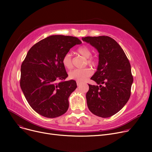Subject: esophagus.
<instances>
[{
	"mask_svg": "<svg viewBox=\"0 0 152 152\" xmlns=\"http://www.w3.org/2000/svg\"><path fill=\"white\" fill-rule=\"evenodd\" d=\"M76 83H77V86H80V85L82 84V83H81V82H78V81H77Z\"/></svg>",
	"mask_w": 152,
	"mask_h": 152,
	"instance_id": "34e87169",
	"label": "esophagus"
}]
</instances>
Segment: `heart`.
I'll return each instance as SVG.
<instances>
[{"mask_svg": "<svg viewBox=\"0 0 152 152\" xmlns=\"http://www.w3.org/2000/svg\"><path fill=\"white\" fill-rule=\"evenodd\" d=\"M77 52L86 58V64H88L91 66H95L97 64V58L91 56L92 53L90 48L86 45L79 47L77 49ZM61 62L63 65L66 68L70 69L73 67L71 57L69 53H66L63 56ZM92 75V70L89 68H84L81 69H75L72 70L69 73V77L71 79H73L78 82H82L91 76Z\"/></svg>", "mask_w": 152, "mask_h": 152, "instance_id": "obj_1", "label": "heart"}]
</instances>
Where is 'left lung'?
I'll return each instance as SVG.
<instances>
[{"label":"left lung","mask_w":152,"mask_h":152,"mask_svg":"<svg viewBox=\"0 0 152 152\" xmlns=\"http://www.w3.org/2000/svg\"><path fill=\"white\" fill-rule=\"evenodd\" d=\"M82 39L99 53L97 71L91 79L100 86L89 84L87 106L95 115L110 117L121 110L130 98L133 76L129 61L121 46L109 36Z\"/></svg>","instance_id":"1"}]
</instances>
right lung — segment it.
<instances>
[{
	"mask_svg": "<svg viewBox=\"0 0 152 152\" xmlns=\"http://www.w3.org/2000/svg\"><path fill=\"white\" fill-rule=\"evenodd\" d=\"M82 42L73 36L55 35L35 44L21 66L20 87L29 105L44 117L66 112L68 98L77 87L75 81H60L68 74L61 60L71 48Z\"/></svg>",
	"mask_w": 152,
	"mask_h": 152,
	"instance_id": "obj_1",
	"label": "right lung"
}]
</instances>
